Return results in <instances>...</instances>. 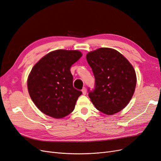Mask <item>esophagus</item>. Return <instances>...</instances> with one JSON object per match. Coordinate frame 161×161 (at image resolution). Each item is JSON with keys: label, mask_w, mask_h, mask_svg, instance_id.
Here are the masks:
<instances>
[{"label": "esophagus", "mask_w": 161, "mask_h": 161, "mask_svg": "<svg viewBox=\"0 0 161 161\" xmlns=\"http://www.w3.org/2000/svg\"><path fill=\"white\" fill-rule=\"evenodd\" d=\"M82 94H83V95H86V89L85 88V87H83V88H82Z\"/></svg>", "instance_id": "1"}]
</instances>
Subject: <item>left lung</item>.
<instances>
[{
	"instance_id": "8db88e82",
	"label": "left lung",
	"mask_w": 161,
	"mask_h": 161,
	"mask_svg": "<svg viewBox=\"0 0 161 161\" xmlns=\"http://www.w3.org/2000/svg\"><path fill=\"white\" fill-rule=\"evenodd\" d=\"M95 76V88L89 97L97 110L107 115L118 113L128 104L135 91L136 76L133 66L114 49L99 48L86 54Z\"/></svg>"
}]
</instances>
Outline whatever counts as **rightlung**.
<instances>
[{
	"instance_id": "obj_1",
	"label": "right lung",
	"mask_w": 161,
	"mask_h": 161,
	"mask_svg": "<svg viewBox=\"0 0 161 161\" xmlns=\"http://www.w3.org/2000/svg\"><path fill=\"white\" fill-rule=\"evenodd\" d=\"M81 56L77 50H58L43 56L33 67L27 80L28 91L43 114L62 118L74 110L82 91L73 86L70 69Z\"/></svg>"
}]
</instances>
